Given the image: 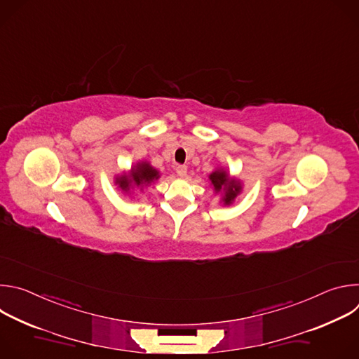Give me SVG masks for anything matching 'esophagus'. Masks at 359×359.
Returning <instances> with one entry per match:
<instances>
[{"mask_svg":"<svg viewBox=\"0 0 359 359\" xmlns=\"http://www.w3.org/2000/svg\"><path fill=\"white\" fill-rule=\"evenodd\" d=\"M176 173H177V176H180V177H184V176H186V173H187V168H186V166H182V165H179V166L176 168Z\"/></svg>","mask_w":359,"mask_h":359,"instance_id":"1","label":"esophagus"}]
</instances>
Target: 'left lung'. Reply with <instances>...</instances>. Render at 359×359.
I'll list each match as a JSON object with an SVG mask.
<instances>
[{
    "label": "left lung",
    "mask_w": 359,
    "mask_h": 359,
    "mask_svg": "<svg viewBox=\"0 0 359 359\" xmlns=\"http://www.w3.org/2000/svg\"><path fill=\"white\" fill-rule=\"evenodd\" d=\"M210 186L215 194H220V203L223 206H231L238 194L243 191V182L237 177H231L227 169L216 168L209 175Z\"/></svg>",
    "instance_id": "obj_1"
}]
</instances>
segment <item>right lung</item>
Instances as JSON below:
<instances>
[{"mask_svg":"<svg viewBox=\"0 0 359 359\" xmlns=\"http://www.w3.org/2000/svg\"><path fill=\"white\" fill-rule=\"evenodd\" d=\"M161 172L153 168L147 161H139L132 165L129 172H123L114 177L118 189L128 196H135V191L142 193L144 187L159 180Z\"/></svg>","mask_w":359,"mask_h":359,"instance_id":"right-lung-1","label":"right lung"}]
</instances>
